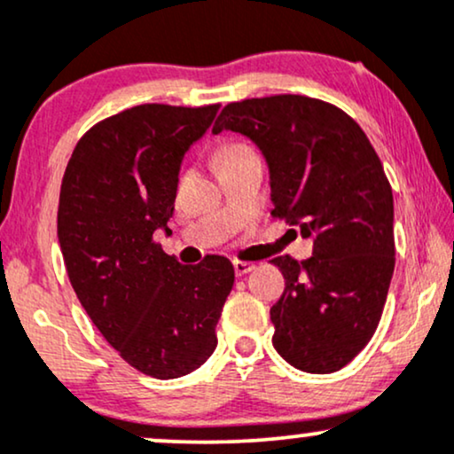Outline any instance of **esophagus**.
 Instances as JSON below:
<instances>
[{"label":"esophagus","instance_id":"esophagus-1","mask_svg":"<svg viewBox=\"0 0 454 454\" xmlns=\"http://www.w3.org/2000/svg\"><path fill=\"white\" fill-rule=\"evenodd\" d=\"M256 269V264L254 262H245V260H234V273L241 278V275H247L249 270Z\"/></svg>","mask_w":454,"mask_h":454}]
</instances>
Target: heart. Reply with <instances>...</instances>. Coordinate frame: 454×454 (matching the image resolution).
<instances>
[{
	"instance_id": "heart-1",
	"label": "heart",
	"mask_w": 454,
	"mask_h": 454,
	"mask_svg": "<svg viewBox=\"0 0 454 454\" xmlns=\"http://www.w3.org/2000/svg\"><path fill=\"white\" fill-rule=\"evenodd\" d=\"M245 151H252L247 147V145H231V147L226 149V153H223V160L231 158V155H239V153H245Z\"/></svg>"
}]
</instances>
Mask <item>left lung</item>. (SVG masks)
Instances as JSON below:
<instances>
[{
	"instance_id": "left-lung-1",
	"label": "left lung",
	"mask_w": 454,
	"mask_h": 454,
	"mask_svg": "<svg viewBox=\"0 0 454 454\" xmlns=\"http://www.w3.org/2000/svg\"><path fill=\"white\" fill-rule=\"evenodd\" d=\"M222 129L252 138L270 175V211L314 239V256L273 258L286 279L273 346L307 373L346 367L376 333L395 270L393 190L356 121L307 96L231 102Z\"/></svg>"
}]
</instances>
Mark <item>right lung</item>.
Here are the masks:
<instances>
[{
  "label": "right lung",
  "instance_id": "obj_1",
  "mask_svg": "<svg viewBox=\"0 0 454 454\" xmlns=\"http://www.w3.org/2000/svg\"><path fill=\"white\" fill-rule=\"evenodd\" d=\"M220 104H140L78 140L59 192L57 237L72 288L119 356L158 380L200 367L234 284L232 262H176L155 241L170 234L185 151Z\"/></svg>",
  "mask_w": 454,
  "mask_h": 454
}]
</instances>
